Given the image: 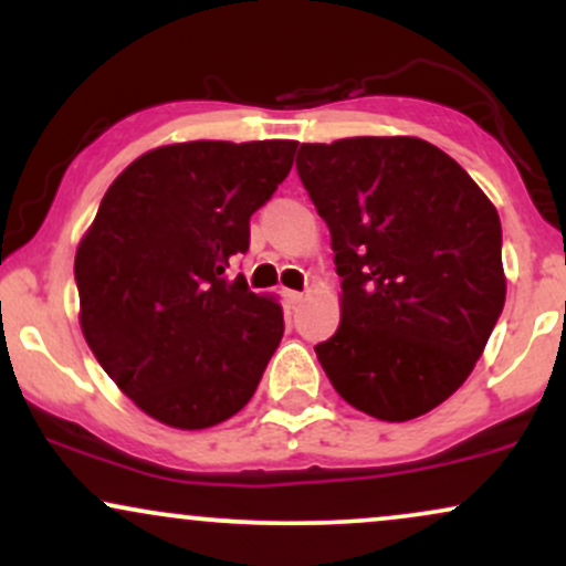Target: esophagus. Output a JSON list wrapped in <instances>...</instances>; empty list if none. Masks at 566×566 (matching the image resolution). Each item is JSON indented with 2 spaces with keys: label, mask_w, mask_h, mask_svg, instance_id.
Instances as JSON below:
<instances>
[{
  "label": "esophagus",
  "mask_w": 566,
  "mask_h": 566,
  "mask_svg": "<svg viewBox=\"0 0 566 566\" xmlns=\"http://www.w3.org/2000/svg\"><path fill=\"white\" fill-rule=\"evenodd\" d=\"M282 295H284V303H287V308H297L303 301V292H295V290H284Z\"/></svg>",
  "instance_id": "34e87169"
}]
</instances>
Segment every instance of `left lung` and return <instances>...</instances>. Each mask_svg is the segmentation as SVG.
I'll return each instance as SVG.
<instances>
[{"instance_id": "obj_1", "label": "left lung", "mask_w": 566, "mask_h": 566, "mask_svg": "<svg viewBox=\"0 0 566 566\" xmlns=\"http://www.w3.org/2000/svg\"><path fill=\"white\" fill-rule=\"evenodd\" d=\"M297 175L333 237L343 319L316 346L335 391L401 423L463 386L505 303L497 210L420 138L303 143Z\"/></svg>"}]
</instances>
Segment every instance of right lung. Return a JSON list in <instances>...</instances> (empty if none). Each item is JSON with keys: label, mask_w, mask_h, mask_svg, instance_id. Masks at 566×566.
I'll return each instance as SVG.
<instances>
[{"label": "right lung", "mask_w": 566, "mask_h": 566, "mask_svg": "<svg viewBox=\"0 0 566 566\" xmlns=\"http://www.w3.org/2000/svg\"><path fill=\"white\" fill-rule=\"evenodd\" d=\"M295 140H193L135 159L103 197L74 279L82 333L108 378L159 423L210 428L255 394L282 308L229 263L290 175Z\"/></svg>", "instance_id": "obj_1"}]
</instances>
